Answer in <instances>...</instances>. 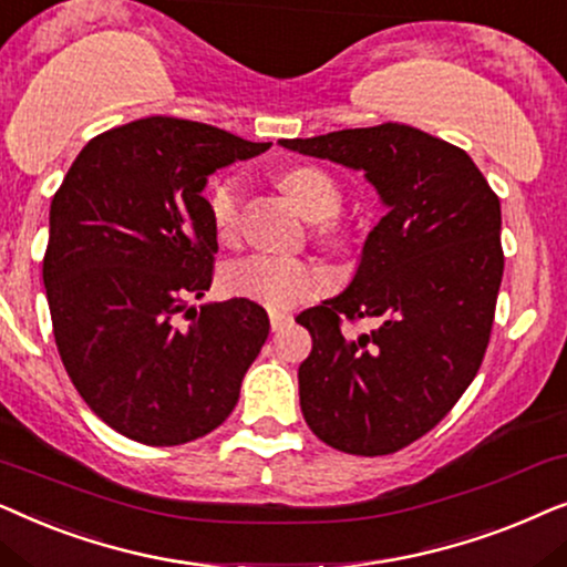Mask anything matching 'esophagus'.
<instances>
[{
	"instance_id": "34e87169",
	"label": "esophagus",
	"mask_w": 567,
	"mask_h": 567,
	"mask_svg": "<svg viewBox=\"0 0 567 567\" xmlns=\"http://www.w3.org/2000/svg\"><path fill=\"white\" fill-rule=\"evenodd\" d=\"M292 321L290 313H282V311H271L269 313V323H271V331H282L288 323Z\"/></svg>"
}]
</instances>
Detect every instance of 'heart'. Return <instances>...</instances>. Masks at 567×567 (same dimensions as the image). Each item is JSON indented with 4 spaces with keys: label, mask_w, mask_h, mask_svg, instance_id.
I'll use <instances>...</instances> for the list:
<instances>
[{
    "label": "heart",
    "mask_w": 567,
    "mask_h": 567,
    "mask_svg": "<svg viewBox=\"0 0 567 567\" xmlns=\"http://www.w3.org/2000/svg\"><path fill=\"white\" fill-rule=\"evenodd\" d=\"M279 186L290 196L292 205L311 220H331L342 207V188L331 173L316 165H298L282 173ZM213 228L220 240L230 244L236 240L240 228V209H244V184L240 176L230 173L223 176L213 186L207 199ZM323 238H337L339 230L334 223H327L321 228ZM329 277L321 267L311 261L290 259V256H267L256 254L246 259L233 261L225 269V288L233 296L256 300L267 308H292L303 300H311L327 290Z\"/></svg>",
    "instance_id": "b5f03b06"
}]
</instances>
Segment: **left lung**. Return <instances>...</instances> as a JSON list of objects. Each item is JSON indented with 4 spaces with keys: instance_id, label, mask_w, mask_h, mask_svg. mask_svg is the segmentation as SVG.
<instances>
[{
    "instance_id": "obj_1",
    "label": "left lung",
    "mask_w": 567,
    "mask_h": 567,
    "mask_svg": "<svg viewBox=\"0 0 567 567\" xmlns=\"http://www.w3.org/2000/svg\"><path fill=\"white\" fill-rule=\"evenodd\" d=\"M365 171L386 215L352 282L298 316L313 337L300 410L331 449L386 456L433 430L477 375L503 279L501 199L462 147L406 124L279 140ZM375 318L371 336L341 331Z\"/></svg>"
}]
</instances>
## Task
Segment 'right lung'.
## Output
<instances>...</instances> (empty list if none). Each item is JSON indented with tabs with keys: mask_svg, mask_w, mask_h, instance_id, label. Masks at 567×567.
I'll list each match as a JSON object with an SVG mask.
<instances>
[{
	"mask_svg": "<svg viewBox=\"0 0 567 567\" xmlns=\"http://www.w3.org/2000/svg\"><path fill=\"white\" fill-rule=\"evenodd\" d=\"M269 147L199 121L140 118L90 140L51 199L54 339L74 389L116 433L181 446L238 404L267 311L246 298L199 311L188 300L213 285L207 178Z\"/></svg>",
	"mask_w": 567,
	"mask_h": 567,
	"instance_id": "obj_1",
	"label": "right lung"
}]
</instances>
